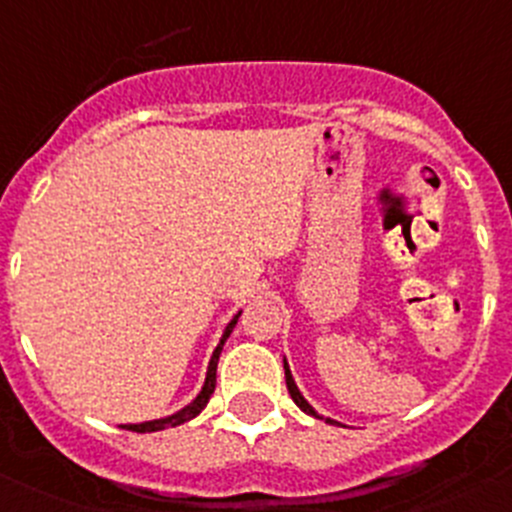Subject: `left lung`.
I'll list each match as a JSON object with an SVG mask.
<instances>
[{
  "instance_id": "1",
  "label": "left lung",
  "mask_w": 512,
  "mask_h": 512,
  "mask_svg": "<svg viewBox=\"0 0 512 512\" xmlns=\"http://www.w3.org/2000/svg\"><path fill=\"white\" fill-rule=\"evenodd\" d=\"M284 372H286V387H289V394H291V399H294L296 402V407H301V410L306 412V415H314V417H319L314 412V407L309 405V402H306L304 397H301V392L299 389H296V384H294V377H291V372H289V364H286V359H284ZM326 422H332V425H337V422L334 420H326Z\"/></svg>"
}]
</instances>
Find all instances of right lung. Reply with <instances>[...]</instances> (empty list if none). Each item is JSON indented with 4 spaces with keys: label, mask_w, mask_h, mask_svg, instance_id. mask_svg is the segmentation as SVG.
Segmentation results:
<instances>
[{
    "label": "right lung",
    "mask_w": 512,
    "mask_h": 512,
    "mask_svg": "<svg viewBox=\"0 0 512 512\" xmlns=\"http://www.w3.org/2000/svg\"><path fill=\"white\" fill-rule=\"evenodd\" d=\"M238 316H241V314H236V316H233V319H231V324L226 326V332H223V339H221V344H218V347H216V352H213V357H211V364H208L206 384H203L201 394H198V397L193 399L191 405H188V407H183V410H180L178 415H170V417H165V420L143 422V425H125V430H133V432H158V430H165V427L183 425V422H188V420H193V417H196V415H201V410H203V407L208 405V399H211L213 389H216V367H218V357H221V349H223V344H226L228 334L233 332V326H236Z\"/></svg>",
    "instance_id": "obj_1"
}]
</instances>
